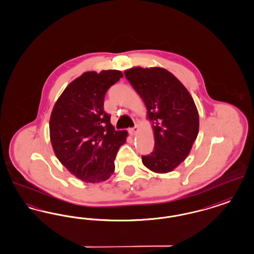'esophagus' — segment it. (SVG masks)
<instances>
[{"label":"esophagus","mask_w":254,"mask_h":254,"mask_svg":"<svg viewBox=\"0 0 254 254\" xmlns=\"http://www.w3.org/2000/svg\"><path fill=\"white\" fill-rule=\"evenodd\" d=\"M138 131H139V127H138V126H135L134 127L128 129V132H129L131 135H134L135 133H137Z\"/></svg>","instance_id":"1"}]
</instances>
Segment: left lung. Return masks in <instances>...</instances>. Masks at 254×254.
Masks as SVG:
<instances>
[{"mask_svg":"<svg viewBox=\"0 0 254 254\" xmlns=\"http://www.w3.org/2000/svg\"><path fill=\"white\" fill-rule=\"evenodd\" d=\"M125 76L141 96L152 123L155 145L152 152L142 156L143 165L153 172H171L192 149L199 118L193 99L170 71L160 68L133 67Z\"/></svg>","mask_w":254,"mask_h":254,"instance_id":"1","label":"left lung"}]
</instances>
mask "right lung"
<instances>
[{"label":"right lung","instance_id":"obj_1","mask_svg":"<svg viewBox=\"0 0 254 254\" xmlns=\"http://www.w3.org/2000/svg\"><path fill=\"white\" fill-rule=\"evenodd\" d=\"M121 77L117 70L86 71L71 81L56 102L50 117V140L57 158L85 183L112 176L118 149L127 137L115 130L104 112L107 91Z\"/></svg>","mask_w":254,"mask_h":254}]
</instances>
